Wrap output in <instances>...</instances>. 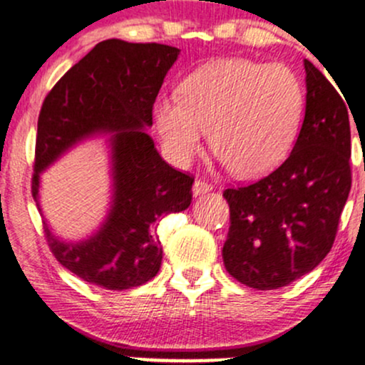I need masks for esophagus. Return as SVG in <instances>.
<instances>
[{"label":"esophagus","instance_id":"1","mask_svg":"<svg viewBox=\"0 0 365 365\" xmlns=\"http://www.w3.org/2000/svg\"><path fill=\"white\" fill-rule=\"evenodd\" d=\"M212 190V185L206 180H195L194 182V187H192V192H194V195H202V194H207V192Z\"/></svg>","mask_w":365,"mask_h":365}]
</instances>
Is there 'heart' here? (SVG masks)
Listing matches in <instances>:
<instances>
[{"mask_svg": "<svg viewBox=\"0 0 365 365\" xmlns=\"http://www.w3.org/2000/svg\"><path fill=\"white\" fill-rule=\"evenodd\" d=\"M304 106V83L290 66L235 58L188 75L180 98H159L153 116L163 149L177 166L202 153L211 130L221 161L238 177L254 178L288 156Z\"/></svg>", "mask_w": 365, "mask_h": 365, "instance_id": "b5f03b06", "label": "heart"}]
</instances>
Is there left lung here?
I'll return each instance as SVG.
<instances>
[{
	"instance_id": "obj_1",
	"label": "left lung",
	"mask_w": 365,
	"mask_h": 365,
	"mask_svg": "<svg viewBox=\"0 0 365 365\" xmlns=\"http://www.w3.org/2000/svg\"><path fill=\"white\" fill-rule=\"evenodd\" d=\"M304 66L305 116L290 156L267 177L223 192L225 267L257 290L287 287L328 255L351 187L349 103L311 61Z\"/></svg>"
}]
</instances>
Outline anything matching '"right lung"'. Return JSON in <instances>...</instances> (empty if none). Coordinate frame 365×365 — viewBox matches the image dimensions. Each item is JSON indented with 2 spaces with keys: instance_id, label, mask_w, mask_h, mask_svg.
Segmentation results:
<instances>
[{
  "instance_id": "add662e5",
  "label": "right lung",
  "mask_w": 365,
  "mask_h": 365,
  "mask_svg": "<svg viewBox=\"0 0 365 365\" xmlns=\"http://www.w3.org/2000/svg\"><path fill=\"white\" fill-rule=\"evenodd\" d=\"M178 54V48L166 44L103 41L63 75L41 108L32 177L37 206L41 171L77 142L113 133V202L99 232L77 244L63 242L44 221L56 261L106 290H128L158 274L163 249L154 225L192 202L194 177L163 161L144 132L153 125L154 101Z\"/></svg>"
}]
</instances>
